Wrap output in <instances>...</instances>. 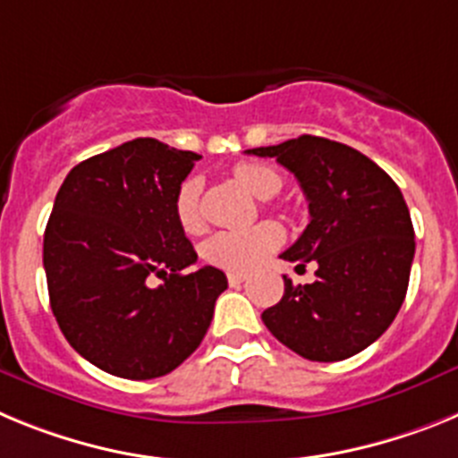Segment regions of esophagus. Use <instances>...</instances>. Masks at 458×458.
Listing matches in <instances>:
<instances>
[{
  "label": "esophagus",
  "instance_id": "1",
  "mask_svg": "<svg viewBox=\"0 0 458 458\" xmlns=\"http://www.w3.org/2000/svg\"><path fill=\"white\" fill-rule=\"evenodd\" d=\"M226 279H229V286H241L245 279H248V275L245 273H229L226 275Z\"/></svg>",
  "mask_w": 458,
  "mask_h": 458
}]
</instances>
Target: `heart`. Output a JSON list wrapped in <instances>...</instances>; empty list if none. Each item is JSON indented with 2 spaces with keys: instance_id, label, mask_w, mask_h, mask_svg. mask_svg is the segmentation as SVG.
<instances>
[{
  "instance_id": "1",
  "label": "heart",
  "mask_w": 458,
  "mask_h": 458,
  "mask_svg": "<svg viewBox=\"0 0 458 458\" xmlns=\"http://www.w3.org/2000/svg\"><path fill=\"white\" fill-rule=\"evenodd\" d=\"M233 179L242 188L252 192L254 197H273L282 188L279 174L264 165L242 163L233 167ZM201 183L197 179H188L181 183L176 199H174V213L179 220L181 229L188 233L201 232L204 216L199 206ZM284 233L273 222H261V225L248 226V229H225L217 232L201 245V257L216 268L229 270V273H248L264 264L266 259L279 248Z\"/></svg>"
}]
</instances>
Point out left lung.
Segmentation results:
<instances>
[{
	"label": "left lung",
	"mask_w": 458,
	"mask_h": 458,
	"mask_svg": "<svg viewBox=\"0 0 458 458\" xmlns=\"http://www.w3.org/2000/svg\"><path fill=\"white\" fill-rule=\"evenodd\" d=\"M245 153L275 157L293 174L307 201L310 225L282 254L305 268L317 261V282L293 286L261 314L266 327L293 353L337 362L365 351L394 321L406 298L415 232L399 185L355 148L301 135Z\"/></svg>",
	"instance_id": "obj_1"
}]
</instances>
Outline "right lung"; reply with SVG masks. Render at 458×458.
Listing matches in <instances>:
<instances>
[{"mask_svg": "<svg viewBox=\"0 0 458 458\" xmlns=\"http://www.w3.org/2000/svg\"><path fill=\"white\" fill-rule=\"evenodd\" d=\"M201 156L151 137L75 165L43 238L50 307L64 337L112 376L148 380L197 351L226 277L197 261L174 199ZM151 274L164 284L148 286Z\"/></svg>", "mask_w": 458, "mask_h": 458, "instance_id": "add662e5", "label": "right lung"}]
</instances>
